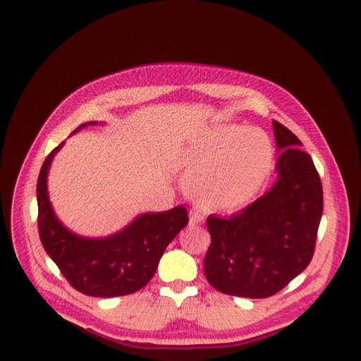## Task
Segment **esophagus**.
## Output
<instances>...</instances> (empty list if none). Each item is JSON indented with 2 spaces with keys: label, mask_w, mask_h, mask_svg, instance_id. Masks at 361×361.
<instances>
[{
  "label": "esophagus",
  "mask_w": 361,
  "mask_h": 361,
  "mask_svg": "<svg viewBox=\"0 0 361 361\" xmlns=\"http://www.w3.org/2000/svg\"><path fill=\"white\" fill-rule=\"evenodd\" d=\"M203 221V215L199 211H190V224L195 226Z\"/></svg>",
  "instance_id": "esophagus-1"
}]
</instances>
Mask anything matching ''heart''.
<instances>
[{
	"label": "heart",
	"mask_w": 361,
	"mask_h": 361,
	"mask_svg": "<svg viewBox=\"0 0 361 361\" xmlns=\"http://www.w3.org/2000/svg\"><path fill=\"white\" fill-rule=\"evenodd\" d=\"M187 188L203 209L235 212L255 199L269 178L274 147L259 128L224 125L188 141L179 154Z\"/></svg>",
	"instance_id": "heart-1"
}]
</instances>
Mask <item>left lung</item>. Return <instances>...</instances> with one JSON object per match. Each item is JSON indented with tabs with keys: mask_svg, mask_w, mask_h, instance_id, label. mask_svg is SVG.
Masks as SVG:
<instances>
[{
	"mask_svg": "<svg viewBox=\"0 0 361 361\" xmlns=\"http://www.w3.org/2000/svg\"><path fill=\"white\" fill-rule=\"evenodd\" d=\"M277 152L274 185L228 218L206 220L211 245L204 276L223 293L267 298L309 267L324 209L322 183L302 143L272 120Z\"/></svg>",
	"mask_w": 361,
	"mask_h": 361,
	"instance_id": "obj_1",
	"label": "left lung"
}]
</instances>
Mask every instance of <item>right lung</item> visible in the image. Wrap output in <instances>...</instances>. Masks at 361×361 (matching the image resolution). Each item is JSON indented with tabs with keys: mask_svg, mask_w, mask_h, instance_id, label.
Instances as JSON below:
<instances>
[{
	"mask_svg": "<svg viewBox=\"0 0 361 361\" xmlns=\"http://www.w3.org/2000/svg\"><path fill=\"white\" fill-rule=\"evenodd\" d=\"M76 128L72 135L85 126ZM104 125V123H101ZM64 141L47 157L37 179L39 235L43 248L76 290L89 297H122L145 288L154 277L167 245L188 224V212L179 204L170 211L145 212L118 232L89 238L64 226L51 204L48 174Z\"/></svg>",
	"mask_w": 361,
	"mask_h": 361,
	"instance_id": "right-lung-1",
	"label": "right lung"
}]
</instances>
